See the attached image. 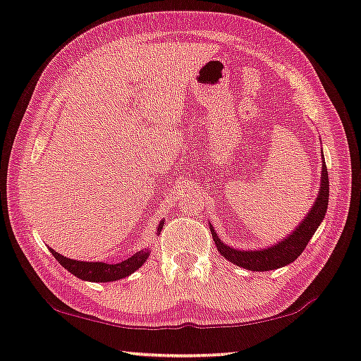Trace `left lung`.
<instances>
[{
  "label": "left lung",
  "instance_id": "8db88e82",
  "mask_svg": "<svg viewBox=\"0 0 361 361\" xmlns=\"http://www.w3.org/2000/svg\"><path fill=\"white\" fill-rule=\"evenodd\" d=\"M328 195H329V181H328V169L326 164L323 162L322 166V185L319 195H317V202L314 204L312 210L307 213L304 218L301 226L291 234L286 237L285 240L276 243L274 247H269L266 250H255V252H243V250H235L219 240L216 232L210 228L213 240L216 243L218 252L229 259L234 264L245 267L248 271H272V269L283 267L290 262L295 261L299 255L304 252L305 245H307L310 237L315 234L317 228H319L322 219L325 218V213L328 209Z\"/></svg>",
  "mask_w": 361,
  "mask_h": 361
}]
</instances>
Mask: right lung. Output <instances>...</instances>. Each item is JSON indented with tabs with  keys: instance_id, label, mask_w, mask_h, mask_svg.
<instances>
[{
	"instance_id": "obj_1",
	"label": "right lung",
	"mask_w": 361,
	"mask_h": 361,
	"mask_svg": "<svg viewBox=\"0 0 361 361\" xmlns=\"http://www.w3.org/2000/svg\"><path fill=\"white\" fill-rule=\"evenodd\" d=\"M164 226V221L159 224L157 232H161ZM51 253L54 255L60 264H62L66 271L71 272L73 276H76L81 280H87V282H114V280L124 279L127 276H130L132 272H135L138 267L143 266V262L148 259L149 252L146 250H140L130 258L124 259L122 262H118V264H106V262H87V261H75L66 258V256H62L57 252H54L52 248Z\"/></svg>"
}]
</instances>
